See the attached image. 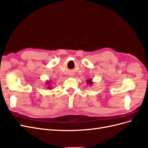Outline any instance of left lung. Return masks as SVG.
Here are the masks:
<instances>
[{
	"mask_svg": "<svg viewBox=\"0 0 148 148\" xmlns=\"http://www.w3.org/2000/svg\"><path fill=\"white\" fill-rule=\"evenodd\" d=\"M86 83L87 84H89V85H92V79H88L87 81H86Z\"/></svg>",
	"mask_w": 148,
	"mask_h": 148,
	"instance_id": "left-lung-1",
	"label": "left lung"
}]
</instances>
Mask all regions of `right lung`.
Here are the masks:
<instances>
[{
  "instance_id": "right-lung-1",
  "label": "right lung",
  "mask_w": 148,
  "mask_h": 148,
  "mask_svg": "<svg viewBox=\"0 0 148 148\" xmlns=\"http://www.w3.org/2000/svg\"><path fill=\"white\" fill-rule=\"evenodd\" d=\"M46 84L47 85H48V86H50V85H51V82H49V81H47V82L46 83ZM47 88H48V89H52V88H51V86H48V87H47Z\"/></svg>"
}]
</instances>
